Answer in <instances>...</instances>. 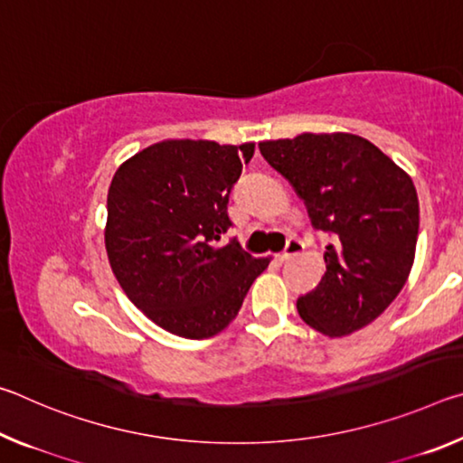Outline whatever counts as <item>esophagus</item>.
I'll list each match as a JSON object with an SVG mask.
<instances>
[{"mask_svg": "<svg viewBox=\"0 0 463 463\" xmlns=\"http://www.w3.org/2000/svg\"><path fill=\"white\" fill-rule=\"evenodd\" d=\"M302 249H304V242H302L300 239H298V237H289V239H288V242H286V249L281 250L279 261L284 263V261H288V260H292V257L300 253Z\"/></svg>", "mask_w": 463, "mask_h": 463, "instance_id": "1", "label": "esophagus"}]
</instances>
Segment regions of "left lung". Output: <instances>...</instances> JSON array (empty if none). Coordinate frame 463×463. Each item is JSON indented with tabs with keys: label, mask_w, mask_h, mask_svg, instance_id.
Masks as SVG:
<instances>
[{
	"label": "left lung",
	"mask_w": 463,
	"mask_h": 463,
	"mask_svg": "<svg viewBox=\"0 0 463 463\" xmlns=\"http://www.w3.org/2000/svg\"><path fill=\"white\" fill-rule=\"evenodd\" d=\"M265 161L308 208L312 226L333 237L320 284L300 296L298 315L326 336L378 318L409 279L419 234L412 179L357 135L333 132L263 140Z\"/></svg>",
	"instance_id": "left-lung-1"
}]
</instances>
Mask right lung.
<instances>
[{
  "label": "right lung",
  "mask_w": 463,
  "mask_h": 463,
  "mask_svg": "<svg viewBox=\"0 0 463 463\" xmlns=\"http://www.w3.org/2000/svg\"><path fill=\"white\" fill-rule=\"evenodd\" d=\"M255 145L163 140L124 161L108 190L106 250L124 294L165 331L208 339L239 315L269 260L231 229L229 195Z\"/></svg>",
  "instance_id": "1"
}]
</instances>
